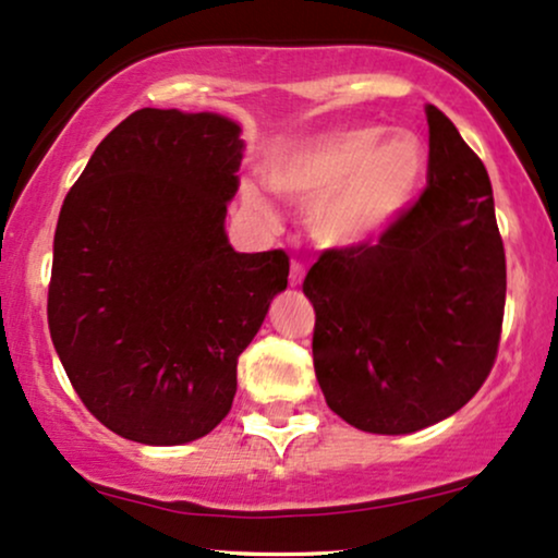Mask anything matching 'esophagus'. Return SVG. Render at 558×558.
<instances>
[{
	"instance_id": "34e87169",
	"label": "esophagus",
	"mask_w": 558,
	"mask_h": 558,
	"mask_svg": "<svg viewBox=\"0 0 558 558\" xmlns=\"http://www.w3.org/2000/svg\"><path fill=\"white\" fill-rule=\"evenodd\" d=\"M301 280H304V265L293 259L291 262V286H299Z\"/></svg>"
}]
</instances>
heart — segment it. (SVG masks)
I'll return each mask as SVG.
<instances>
[{
  "label": "heart",
  "instance_id": "1",
  "mask_svg": "<svg viewBox=\"0 0 558 558\" xmlns=\"http://www.w3.org/2000/svg\"><path fill=\"white\" fill-rule=\"evenodd\" d=\"M427 170V149L412 131L380 125L336 131L267 159L265 181L291 202L312 207V235L325 246L375 241L407 213ZM243 204L272 220L270 204L243 185Z\"/></svg>",
  "mask_w": 558,
  "mask_h": 558
}]
</instances>
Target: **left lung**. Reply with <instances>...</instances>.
Segmentation results:
<instances>
[{"label": "left lung", "instance_id": "left-lung-1", "mask_svg": "<svg viewBox=\"0 0 558 558\" xmlns=\"http://www.w3.org/2000/svg\"><path fill=\"white\" fill-rule=\"evenodd\" d=\"M417 202L377 243L328 248L304 278L317 383L338 417L403 435L451 417L498 354L506 254L485 165L427 105Z\"/></svg>", "mask_w": 558, "mask_h": 558}]
</instances>
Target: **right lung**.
<instances>
[{
  "mask_svg": "<svg viewBox=\"0 0 558 558\" xmlns=\"http://www.w3.org/2000/svg\"><path fill=\"white\" fill-rule=\"evenodd\" d=\"M239 133L215 112L144 107L96 146L60 209L52 343L88 412L136 444H189L226 420L241 351L288 286L283 248L228 243Z\"/></svg>",
  "mask_w": 558,
  "mask_h": 558,
  "instance_id": "1",
  "label": "right lung"
}]
</instances>
